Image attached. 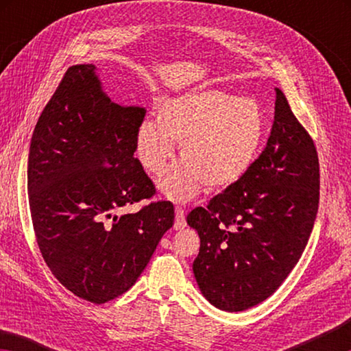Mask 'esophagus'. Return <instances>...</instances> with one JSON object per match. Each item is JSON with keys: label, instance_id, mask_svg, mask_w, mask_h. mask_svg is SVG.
<instances>
[{"label": "esophagus", "instance_id": "obj_1", "mask_svg": "<svg viewBox=\"0 0 351 351\" xmlns=\"http://www.w3.org/2000/svg\"><path fill=\"white\" fill-rule=\"evenodd\" d=\"M175 215H176V219H175V226H173V228H175L176 230L186 228V213H184L182 207H180V206L175 207Z\"/></svg>", "mask_w": 351, "mask_h": 351}]
</instances>
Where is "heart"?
<instances>
[{"label":"heart","mask_w":351,"mask_h":351,"mask_svg":"<svg viewBox=\"0 0 351 351\" xmlns=\"http://www.w3.org/2000/svg\"><path fill=\"white\" fill-rule=\"evenodd\" d=\"M265 127L255 100L195 91L161 100L156 122L147 119L136 130L134 148L142 167L158 175L180 144L184 161L164 171L159 189L169 198L186 201L204 187L219 192L243 180L257 161Z\"/></svg>","instance_id":"b5f03b06"}]
</instances>
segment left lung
I'll return each mask as SVG.
<instances>
[{
    "instance_id": "obj_1",
    "label": "left lung",
    "mask_w": 351,
    "mask_h": 351,
    "mask_svg": "<svg viewBox=\"0 0 351 351\" xmlns=\"http://www.w3.org/2000/svg\"><path fill=\"white\" fill-rule=\"evenodd\" d=\"M319 184L316 145L276 88L271 136L252 169L187 215L201 241L193 274L212 305L243 311L276 293L310 239Z\"/></svg>"
}]
</instances>
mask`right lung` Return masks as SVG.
Segmentation results:
<instances>
[{"mask_svg":"<svg viewBox=\"0 0 351 351\" xmlns=\"http://www.w3.org/2000/svg\"><path fill=\"white\" fill-rule=\"evenodd\" d=\"M96 71L71 66L40 114L27 192L47 268L71 293L100 305L133 287L173 226L175 209L156 201L122 213L156 193L134 158L145 110L111 102Z\"/></svg>","mask_w":351,"mask_h":351,"instance_id":"right-lung-1","label":"right lung"}]
</instances>
